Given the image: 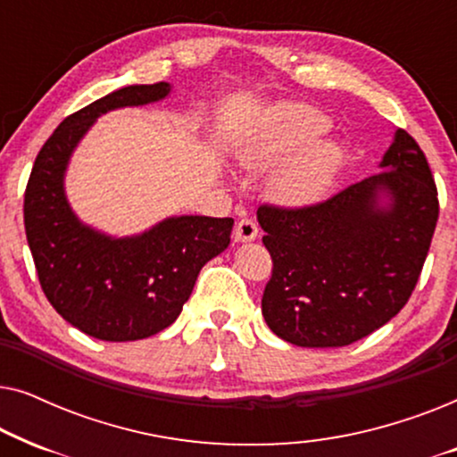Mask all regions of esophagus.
<instances>
[{
    "instance_id": "34e87169",
    "label": "esophagus",
    "mask_w": 457,
    "mask_h": 457,
    "mask_svg": "<svg viewBox=\"0 0 457 457\" xmlns=\"http://www.w3.org/2000/svg\"><path fill=\"white\" fill-rule=\"evenodd\" d=\"M258 233L260 228L255 220H252V218H241L235 227V241H253Z\"/></svg>"
}]
</instances>
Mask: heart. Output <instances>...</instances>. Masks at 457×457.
<instances>
[{"mask_svg":"<svg viewBox=\"0 0 457 457\" xmlns=\"http://www.w3.org/2000/svg\"><path fill=\"white\" fill-rule=\"evenodd\" d=\"M327 130V118L303 105H285L266 127L241 147L239 160L252 170H268L283 162L270 179V193L289 205H308L327 195L341 168V149L316 141Z\"/></svg>","mask_w":457,"mask_h":457,"instance_id":"1","label":"heart"}]
</instances>
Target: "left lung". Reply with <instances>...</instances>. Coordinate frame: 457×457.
<instances>
[{"label":"left lung","instance_id":"1","mask_svg":"<svg viewBox=\"0 0 457 457\" xmlns=\"http://www.w3.org/2000/svg\"><path fill=\"white\" fill-rule=\"evenodd\" d=\"M380 170L318 204H262L272 258L262 314L299 347H343L408 303L439 218L436 185L414 137L399 129ZM392 197L380 209L378 195Z\"/></svg>","mask_w":457,"mask_h":457}]
</instances>
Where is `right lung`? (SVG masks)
I'll return each mask as SVG.
<instances>
[{"mask_svg": "<svg viewBox=\"0 0 457 457\" xmlns=\"http://www.w3.org/2000/svg\"><path fill=\"white\" fill-rule=\"evenodd\" d=\"M168 83L130 85L60 122L43 143L24 191V230L54 310L102 341H137L177 320L205 262L230 243L233 218H168L147 233L110 239L83 227L64 197L74 145L108 110L158 102Z\"/></svg>", "mask_w": 457, "mask_h": 457, "instance_id": "obj_1", "label": "right lung"}]
</instances>
